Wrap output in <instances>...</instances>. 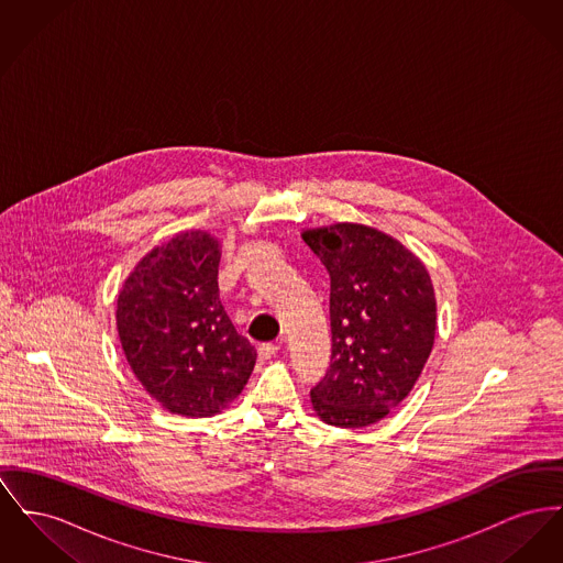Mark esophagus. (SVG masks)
Returning <instances> with one entry per match:
<instances>
[{"label": "esophagus", "instance_id": "esophagus-1", "mask_svg": "<svg viewBox=\"0 0 563 563\" xmlns=\"http://www.w3.org/2000/svg\"><path fill=\"white\" fill-rule=\"evenodd\" d=\"M257 351H260L262 360H269V357H274L280 351V344L278 342H264V344H260Z\"/></svg>", "mask_w": 563, "mask_h": 563}]
</instances>
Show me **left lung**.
Returning a JSON list of instances; mask_svg holds the SVG:
<instances>
[{"label":"left lung","mask_w":563,"mask_h":563,"mask_svg":"<svg viewBox=\"0 0 563 563\" xmlns=\"http://www.w3.org/2000/svg\"><path fill=\"white\" fill-rule=\"evenodd\" d=\"M301 238L331 287V362L310 389L312 408L330 426H372L412 391L430 357V274L396 238L367 225L335 223Z\"/></svg>","instance_id":"obj_1"}]
</instances>
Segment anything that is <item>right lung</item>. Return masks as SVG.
<instances>
[{
	"mask_svg": "<svg viewBox=\"0 0 563 563\" xmlns=\"http://www.w3.org/2000/svg\"><path fill=\"white\" fill-rule=\"evenodd\" d=\"M219 240L185 232L153 249L117 299L135 378L166 410L212 417L242 394L257 360L219 298Z\"/></svg>",
	"mask_w": 563,
	"mask_h": 563,
	"instance_id": "right-lung-1",
	"label": "right lung"
}]
</instances>
